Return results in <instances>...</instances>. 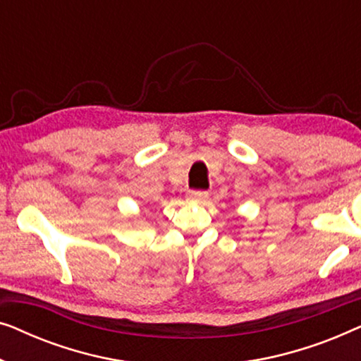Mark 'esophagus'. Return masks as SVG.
<instances>
[{
  "instance_id": "1",
  "label": "esophagus",
  "mask_w": 361,
  "mask_h": 361,
  "mask_svg": "<svg viewBox=\"0 0 361 361\" xmlns=\"http://www.w3.org/2000/svg\"><path fill=\"white\" fill-rule=\"evenodd\" d=\"M209 199V194L204 190H194V192H189V195H187V200L190 202H204Z\"/></svg>"
}]
</instances>
